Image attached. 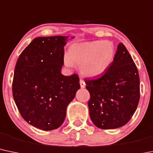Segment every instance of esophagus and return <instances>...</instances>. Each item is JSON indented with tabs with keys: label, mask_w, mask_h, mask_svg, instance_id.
<instances>
[{
	"label": "esophagus",
	"mask_w": 153,
	"mask_h": 153,
	"mask_svg": "<svg viewBox=\"0 0 153 153\" xmlns=\"http://www.w3.org/2000/svg\"><path fill=\"white\" fill-rule=\"evenodd\" d=\"M80 87H81L82 88H84L85 87V83L83 80H80Z\"/></svg>",
	"instance_id": "34e87169"
}]
</instances>
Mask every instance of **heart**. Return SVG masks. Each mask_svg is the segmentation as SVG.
I'll return each instance as SVG.
<instances>
[{"label":"heart","mask_w":153,"mask_h":153,"mask_svg":"<svg viewBox=\"0 0 153 153\" xmlns=\"http://www.w3.org/2000/svg\"><path fill=\"white\" fill-rule=\"evenodd\" d=\"M115 54V46L112 42L94 41L72 45L64 61L69 68L80 65V72L83 76L95 78L110 68Z\"/></svg>","instance_id":"heart-1"}]
</instances>
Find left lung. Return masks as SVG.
Masks as SVG:
<instances>
[{
    "label": "left lung",
    "instance_id": "1",
    "mask_svg": "<svg viewBox=\"0 0 153 153\" xmlns=\"http://www.w3.org/2000/svg\"><path fill=\"white\" fill-rule=\"evenodd\" d=\"M91 98L88 102L91 121L102 129L123 126L131 118L139 101V73L122 43L113 62L102 76L85 79Z\"/></svg>",
    "mask_w": 153,
    "mask_h": 153
}]
</instances>
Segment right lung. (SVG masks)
Masks as SVG:
<instances>
[{
    "label": "right lung",
    "instance_id": "1",
    "mask_svg": "<svg viewBox=\"0 0 153 153\" xmlns=\"http://www.w3.org/2000/svg\"><path fill=\"white\" fill-rule=\"evenodd\" d=\"M68 38H36L15 66L12 92L16 107L25 121L43 131L61 126L67 107L80 88L76 74L61 73Z\"/></svg>",
    "mask_w": 153,
    "mask_h": 153
}]
</instances>
